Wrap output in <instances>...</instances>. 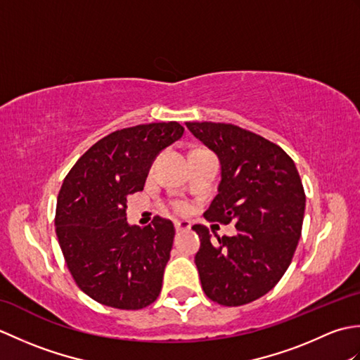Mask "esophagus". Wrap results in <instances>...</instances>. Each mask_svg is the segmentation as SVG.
I'll return each instance as SVG.
<instances>
[{
  "label": "esophagus",
  "mask_w": 360,
  "mask_h": 360,
  "mask_svg": "<svg viewBox=\"0 0 360 360\" xmlns=\"http://www.w3.org/2000/svg\"><path fill=\"white\" fill-rule=\"evenodd\" d=\"M190 229V223L188 221H174V231L181 233V232H186Z\"/></svg>",
  "instance_id": "1"
}]
</instances>
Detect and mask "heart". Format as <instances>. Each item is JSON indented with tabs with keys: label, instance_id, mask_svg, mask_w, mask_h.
Wrapping results in <instances>:
<instances>
[{
	"label": "heart",
	"instance_id": "obj_1",
	"mask_svg": "<svg viewBox=\"0 0 360 360\" xmlns=\"http://www.w3.org/2000/svg\"><path fill=\"white\" fill-rule=\"evenodd\" d=\"M173 210L178 212V213H184V212H187V205L184 202H174Z\"/></svg>",
	"mask_w": 360,
	"mask_h": 360
}]
</instances>
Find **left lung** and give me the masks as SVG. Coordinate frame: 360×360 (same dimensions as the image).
<instances>
[{"label": "left lung", "mask_w": 360, "mask_h": 360, "mask_svg": "<svg viewBox=\"0 0 360 360\" xmlns=\"http://www.w3.org/2000/svg\"><path fill=\"white\" fill-rule=\"evenodd\" d=\"M187 128L219 158L218 195L204 212L207 221L235 223V236L210 240L195 224L201 248L195 263L212 302L241 307L277 285L302 235L304 196L294 160L277 143L221 122H186Z\"/></svg>", "instance_id": "left-lung-1"}]
</instances>
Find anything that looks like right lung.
Returning a JSON list of instances; mask_svg holds the SVG:
<instances>
[{"label":"right lung","instance_id":"add662e5","mask_svg":"<svg viewBox=\"0 0 360 360\" xmlns=\"http://www.w3.org/2000/svg\"><path fill=\"white\" fill-rule=\"evenodd\" d=\"M184 134L178 122L116 129L96 142L66 174L56 232L68 269L93 300L136 311L156 300L170 259L174 227L155 217L127 223V198L141 192L153 159Z\"/></svg>","mask_w":360,"mask_h":360}]
</instances>
